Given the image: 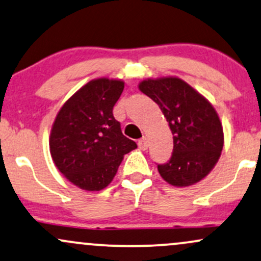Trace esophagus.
<instances>
[{"mask_svg": "<svg viewBox=\"0 0 261 261\" xmlns=\"http://www.w3.org/2000/svg\"><path fill=\"white\" fill-rule=\"evenodd\" d=\"M148 139H146L145 137H143L142 139H139L138 140V146H139V149L140 150H146L148 149Z\"/></svg>", "mask_w": 261, "mask_h": 261, "instance_id": "1", "label": "esophagus"}]
</instances>
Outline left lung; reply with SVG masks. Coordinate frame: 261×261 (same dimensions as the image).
<instances>
[{
    "label": "left lung",
    "mask_w": 261,
    "mask_h": 261,
    "mask_svg": "<svg viewBox=\"0 0 261 261\" xmlns=\"http://www.w3.org/2000/svg\"><path fill=\"white\" fill-rule=\"evenodd\" d=\"M139 90L161 109L173 136L172 156L158 165L168 185L198 183L215 167L223 148V129L214 106L177 76L145 79Z\"/></svg>",
    "instance_id": "8db88e82"
}]
</instances>
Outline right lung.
<instances>
[{
	"mask_svg": "<svg viewBox=\"0 0 261 261\" xmlns=\"http://www.w3.org/2000/svg\"><path fill=\"white\" fill-rule=\"evenodd\" d=\"M124 89L119 79L90 81L64 102L50 134L55 166L70 183L89 192L106 188L123 156L137 148L122 134L113 106Z\"/></svg>",
	"mask_w": 261,
	"mask_h": 261,
	"instance_id": "1",
	"label": "right lung"
}]
</instances>
